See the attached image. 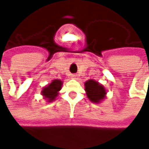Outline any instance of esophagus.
<instances>
[{"label": "esophagus", "mask_w": 149, "mask_h": 149, "mask_svg": "<svg viewBox=\"0 0 149 149\" xmlns=\"http://www.w3.org/2000/svg\"><path fill=\"white\" fill-rule=\"evenodd\" d=\"M70 77H71L72 79H76V78H77V75H75V74H71Z\"/></svg>", "instance_id": "1"}]
</instances>
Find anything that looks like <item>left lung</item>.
Wrapping results in <instances>:
<instances>
[{"label": "left lung", "instance_id": "1", "mask_svg": "<svg viewBox=\"0 0 149 149\" xmlns=\"http://www.w3.org/2000/svg\"><path fill=\"white\" fill-rule=\"evenodd\" d=\"M84 90L88 99L95 104H100L106 98L104 86L95 79H89L84 83Z\"/></svg>", "mask_w": 149, "mask_h": 149}]
</instances>
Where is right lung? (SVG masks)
<instances>
[{
	"instance_id": "obj_1",
	"label": "right lung",
	"mask_w": 149,
	"mask_h": 149,
	"mask_svg": "<svg viewBox=\"0 0 149 149\" xmlns=\"http://www.w3.org/2000/svg\"><path fill=\"white\" fill-rule=\"evenodd\" d=\"M63 81L60 79H53L52 82L44 87L41 90V95L47 102H53L59 95V92L62 88Z\"/></svg>"
}]
</instances>
